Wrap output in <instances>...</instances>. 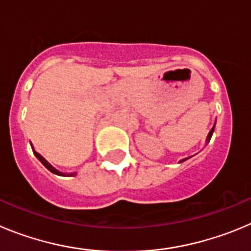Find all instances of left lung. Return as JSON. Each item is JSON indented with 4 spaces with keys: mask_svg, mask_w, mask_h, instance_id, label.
Wrapping results in <instances>:
<instances>
[{
    "mask_svg": "<svg viewBox=\"0 0 251 251\" xmlns=\"http://www.w3.org/2000/svg\"><path fill=\"white\" fill-rule=\"evenodd\" d=\"M214 128H215V124H214V126H213V128H211V130H210V132H209V135H207V137H206V142H209L210 141V139H211V136H213V132H214ZM185 160H187V159H182L181 161L180 162H184Z\"/></svg>",
    "mask_w": 251,
    "mask_h": 251,
    "instance_id": "obj_1",
    "label": "left lung"
}]
</instances>
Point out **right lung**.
I'll list each match as a JSON object with an SVG mask.
<instances>
[{
  "mask_svg": "<svg viewBox=\"0 0 251 251\" xmlns=\"http://www.w3.org/2000/svg\"><path fill=\"white\" fill-rule=\"evenodd\" d=\"M32 150H33V153H35V156L37 157V159L40 160V161H41L42 164L45 165V168H46V169H49V170L51 171V173L56 174V175H61V176H64V175H65L64 173H60V171H58V170H56V169L53 168L52 165H51V164H49V162H47V160L45 159L44 156H41V155H40V153H38L37 151H35V149L32 148ZM74 175H76V173H74V174H69V176H74Z\"/></svg>",
  "mask_w": 251,
  "mask_h": 251,
  "instance_id": "1",
  "label": "right lung"
}]
</instances>
